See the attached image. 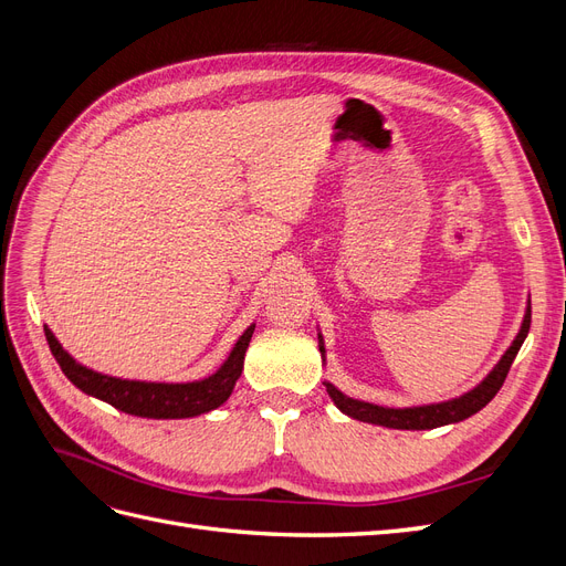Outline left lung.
Returning a JSON list of instances; mask_svg holds the SVG:
<instances>
[{
    "mask_svg": "<svg viewBox=\"0 0 566 566\" xmlns=\"http://www.w3.org/2000/svg\"><path fill=\"white\" fill-rule=\"evenodd\" d=\"M528 328H531V306L526 310L520 335L515 337V342H512V347L505 352V356L501 358L499 366L491 370V375L482 385L474 387L468 394H462L460 399H453V401L418 406V408H382V406H375V403L349 399L339 389H335L331 382H325V389H328L331 399L335 401V406L342 410V413H347L356 420L382 424V427H394V430H434V427L449 424V422H460V420L474 416L476 410H482L495 397V394H499V389L503 387V382L507 378L510 366H512V361H515V356L522 347V342L528 335ZM318 347L323 352V345H318Z\"/></svg>",
    "mask_w": 566,
    "mask_h": 566,
    "instance_id": "8db88e82",
    "label": "left lung"
}]
</instances>
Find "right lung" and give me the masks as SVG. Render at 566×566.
<instances>
[{"label": "right lung", "instance_id": "right-lung-1", "mask_svg": "<svg viewBox=\"0 0 566 566\" xmlns=\"http://www.w3.org/2000/svg\"><path fill=\"white\" fill-rule=\"evenodd\" d=\"M252 331L254 325H250V328L241 335V339L235 342L227 364L221 366L214 375H210V378H205L200 382H186V385L136 382V380H119V378H111V375H101L96 370L80 366L75 358L59 345V339L49 328H44V335H46L51 354H54L61 370L65 373V378L71 380L77 389L115 406L117 410H123V413L167 420V418H193L200 413H208V410L221 406L231 397L233 385L243 373V361H245V352L250 345Z\"/></svg>", "mask_w": 566, "mask_h": 566}]
</instances>
